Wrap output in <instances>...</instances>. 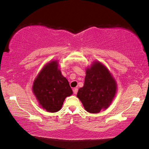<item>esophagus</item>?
<instances>
[{"mask_svg":"<svg viewBox=\"0 0 149 149\" xmlns=\"http://www.w3.org/2000/svg\"><path fill=\"white\" fill-rule=\"evenodd\" d=\"M77 91H78V89L77 87L74 88V89H73V92H74V94H77Z\"/></svg>","mask_w":149,"mask_h":149,"instance_id":"34e87169","label":"esophagus"}]
</instances>
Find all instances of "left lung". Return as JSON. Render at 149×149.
I'll use <instances>...</instances> for the list:
<instances>
[{
	"instance_id": "8db88e82",
	"label": "left lung",
	"mask_w": 149,
	"mask_h": 149,
	"mask_svg": "<svg viewBox=\"0 0 149 149\" xmlns=\"http://www.w3.org/2000/svg\"><path fill=\"white\" fill-rule=\"evenodd\" d=\"M116 84L110 73L101 63H93L86 70L84 87L77 97L88 112L98 113L107 108L114 97Z\"/></svg>"
}]
</instances>
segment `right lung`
Here are the masks:
<instances>
[{
	"mask_svg": "<svg viewBox=\"0 0 149 149\" xmlns=\"http://www.w3.org/2000/svg\"><path fill=\"white\" fill-rule=\"evenodd\" d=\"M58 66L56 61L47 64L37 75L33 86L39 104L50 112L61 109L65 98L73 93L68 81L63 77Z\"/></svg>",
	"mask_w": 149,
	"mask_h": 149,
	"instance_id": "right-lung-1",
	"label": "right lung"
}]
</instances>
